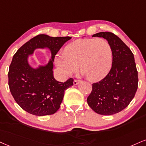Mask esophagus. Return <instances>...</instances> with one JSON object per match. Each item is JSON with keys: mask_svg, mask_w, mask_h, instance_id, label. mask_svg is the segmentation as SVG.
Segmentation results:
<instances>
[{"mask_svg": "<svg viewBox=\"0 0 146 146\" xmlns=\"http://www.w3.org/2000/svg\"><path fill=\"white\" fill-rule=\"evenodd\" d=\"M80 80H75L74 81H73V84H74V85H78V84L80 83Z\"/></svg>", "mask_w": 146, "mask_h": 146, "instance_id": "esophagus-1", "label": "esophagus"}]
</instances>
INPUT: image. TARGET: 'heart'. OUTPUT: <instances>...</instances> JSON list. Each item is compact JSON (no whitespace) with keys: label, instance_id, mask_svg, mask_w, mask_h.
I'll list each match as a JSON object with an SVG mask.
<instances>
[{"label":"heart","instance_id":"b5f03b06","mask_svg":"<svg viewBox=\"0 0 146 146\" xmlns=\"http://www.w3.org/2000/svg\"><path fill=\"white\" fill-rule=\"evenodd\" d=\"M111 60V49L106 40L82 38L68 44L64 52L56 54L54 62L65 78L76 72L79 64L88 80L97 81L108 74Z\"/></svg>","mask_w":146,"mask_h":146}]
</instances>
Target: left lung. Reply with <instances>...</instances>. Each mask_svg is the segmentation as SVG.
I'll use <instances>...</instances> for the list:
<instances>
[{
  "instance_id": "8db88e82",
  "label": "left lung",
  "mask_w": 146,
  "mask_h": 146,
  "mask_svg": "<svg viewBox=\"0 0 146 146\" xmlns=\"http://www.w3.org/2000/svg\"><path fill=\"white\" fill-rule=\"evenodd\" d=\"M92 36L103 37L111 47L113 60L110 71L105 78L92 84L87 98L93 111L110 115L125 109L134 98L138 88V73L134 56L118 36L110 32H101Z\"/></svg>"
}]
</instances>
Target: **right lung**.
<instances>
[{"label":"right lung","mask_w":146,"mask_h":146,"mask_svg":"<svg viewBox=\"0 0 146 146\" xmlns=\"http://www.w3.org/2000/svg\"><path fill=\"white\" fill-rule=\"evenodd\" d=\"M71 36L52 37L38 35L26 42L14 54L8 73L10 92L16 103L28 113L35 115H52L58 110L64 91L73 85V79L64 82L54 78L53 62L56 54ZM48 48L51 59L45 66L35 69L28 56L36 48Z\"/></svg>","instance_id":"1"}]
</instances>
